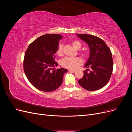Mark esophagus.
<instances>
[{
  "mask_svg": "<svg viewBox=\"0 0 132 132\" xmlns=\"http://www.w3.org/2000/svg\"><path fill=\"white\" fill-rule=\"evenodd\" d=\"M68 71H70V72H72V73H75V71H76V70H73V69H69Z\"/></svg>",
  "mask_w": 132,
  "mask_h": 132,
  "instance_id": "obj_1",
  "label": "esophagus"
}]
</instances>
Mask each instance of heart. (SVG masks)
Segmentation results:
<instances>
[{"instance_id": "1", "label": "heart", "mask_w": 132, "mask_h": 132, "mask_svg": "<svg viewBox=\"0 0 132 132\" xmlns=\"http://www.w3.org/2000/svg\"><path fill=\"white\" fill-rule=\"evenodd\" d=\"M72 45L75 49L79 50L81 48V43L74 41L72 42ZM63 47L62 44H59L57 48V53L58 55L61 56L63 54ZM83 63L82 59L80 57H67L63 58L61 61V65L64 68L68 69H75L79 66L81 65Z\"/></svg>"}]
</instances>
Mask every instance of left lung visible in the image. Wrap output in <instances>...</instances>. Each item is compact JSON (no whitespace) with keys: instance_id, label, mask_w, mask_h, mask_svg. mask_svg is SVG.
Segmentation results:
<instances>
[{"instance_id":"8db88e82","label":"left lung","mask_w":132,"mask_h":132,"mask_svg":"<svg viewBox=\"0 0 132 132\" xmlns=\"http://www.w3.org/2000/svg\"><path fill=\"white\" fill-rule=\"evenodd\" d=\"M88 45L90 56L85 67L91 69L84 71L83 77L78 81L83 88L95 91L104 87L110 80L113 70V59L111 50L102 39L93 35L78 34Z\"/></svg>"}]
</instances>
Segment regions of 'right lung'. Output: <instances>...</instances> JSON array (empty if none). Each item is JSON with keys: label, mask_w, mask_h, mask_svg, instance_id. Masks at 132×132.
I'll list each match as a JSON object with an SVG mask.
<instances>
[{"label": "right lung", "mask_w": 132, "mask_h": 132, "mask_svg": "<svg viewBox=\"0 0 132 132\" xmlns=\"http://www.w3.org/2000/svg\"><path fill=\"white\" fill-rule=\"evenodd\" d=\"M61 35L46 34L31 43L25 54L23 70L30 82L39 90L51 92L61 85L63 76L68 71L61 68L54 69Z\"/></svg>", "instance_id": "right-lung-1"}]
</instances>
